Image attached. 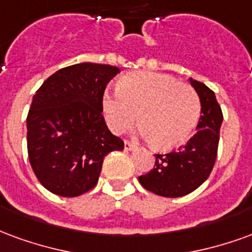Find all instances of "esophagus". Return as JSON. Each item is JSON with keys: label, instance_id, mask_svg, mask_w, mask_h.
Listing matches in <instances>:
<instances>
[{"label": "esophagus", "instance_id": "esophagus-1", "mask_svg": "<svg viewBox=\"0 0 252 252\" xmlns=\"http://www.w3.org/2000/svg\"><path fill=\"white\" fill-rule=\"evenodd\" d=\"M134 148L133 142H130L127 139H125V150H131Z\"/></svg>", "mask_w": 252, "mask_h": 252}]
</instances>
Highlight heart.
I'll use <instances>...</instances> for the list:
<instances>
[{"instance_id":"obj_1","label":"heart","mask_w":252,"mask_h":252,"mask_svg":"<svg viewBox=\"0 0 252 252\" xmlns=\"http://www.w3.org/2000/svg\"><path fill=\"white\" fill-rule=\"evenodd\" d=\"M102 111L114 134L127 130L137 114L139 134L156 149L169 150L193 133L201 117V102L189 84L164 73L137 71L119 79L117 93H104Z\"/></svg>"}]
</instances>
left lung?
<instances>
[{
    "label": "left lung",
    "instance_id": "8db88e82",
    "mask_svg": "<svg viewBox=\"0 0 252 252\" xmlns=\"http://www.w3.org/2000/svg\"><path fill=\"white\" fill-rule=\"evenodd\" d=\"M189 80L201 102L197 133L177 150L156 154L154 168L138 177L145 189L164 197H181L199 188L209 177L218 156L223 122L220 104L211 88L192 78Z\"/></svg>",
    "mask_w": 252,
    "mask_h": 252
}]
</instances>
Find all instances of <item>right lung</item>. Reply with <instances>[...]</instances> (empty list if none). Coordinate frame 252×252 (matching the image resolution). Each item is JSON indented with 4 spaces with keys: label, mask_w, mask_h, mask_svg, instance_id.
<instances>
[{
    "label": "right lung",
    "mask_w": 252,
    "mask_h": 252,
    "mask_svg": "<svg viewBox=\"0 0 252 252\" xmlns=\"http://www.w3.org/2000/svg\"><path fill=\"white\" fill-rule=\"evenodd\" d=\"M108 64L62 68L38 88L27 117L28 157L44 188L76 197L98 184L104 157L124 141L102 115L106 86L119 73Z\"/></svg>",
    "instance_id": "add662e5"
}]
</instances>
